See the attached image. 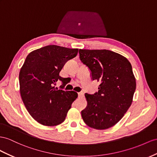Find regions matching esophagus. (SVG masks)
Listing matches in <instances>:
<instances>
[{"label":"esophagus","mask_w":157,"mask_h":157,"mask_svg":"<svg viewBox=\"0 0 157 157\" xmlns=\"http://www.w3.org/2000/svg\"><path fill=\"white\" fill-rule=\"evenodd\" d=\"M83 95H84V94H83V92H79V93H78V97L79 98H83Z\"/></svg>","instance_id":"34e87169"}]
</instances>
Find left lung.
Masks as SVG:
<instances>
[{
  "label": "left lung",
  "instance_id": "left-lung-1",
  "mask_svg": "<svg viewBox=\"0 0 157 157\" xmlns=\"http://www.w3.org/2000/svg\"><path fill=\"white\" fill-rule=\"evenodd\" d=\"M92 80L100 82L98 92L85 94L87 102L82 117L87 126L103 130L122 119L131 106L136 89L132 66L124 56L107 50H79Z\"/></svg>",
  "mask_w": 157,
  "mask_h": 157
}]
</instances>
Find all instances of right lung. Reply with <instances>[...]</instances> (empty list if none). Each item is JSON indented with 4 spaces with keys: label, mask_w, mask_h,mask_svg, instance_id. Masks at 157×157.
<instances>
[{
    "label": "right lung",
    "mask_w": 157,
    "mask_h": 157,
    "mask_svg": "<svg viewBox=\"0 0 157 157\" xmlns=\"http://www.w3.org/2000/svg\"><path fill=\"white\" fill-rule=\"evenodd\" d=\"M78 49L49 45L27 56L19 73L20 91L24 104L37 122L55 126L65 120L71 104L78 98L74 91H63L66 78L59 74L68 60L75 58ZM63 82L60 90L54 86Z\"/></svg>",
    "instance_id": "obj_1"
}]
</instances>
